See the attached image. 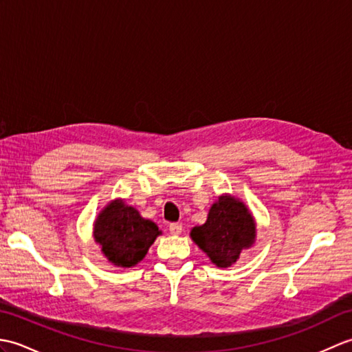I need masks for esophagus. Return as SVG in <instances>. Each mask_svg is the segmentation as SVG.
Here are the masks:
<instances>
[{
    "label": "esophagus",
    "instance_id": "obj_1",
    "mask_svg": "<svg viewBox=\"0 0 352 352\" xmlns=\"http://www.w3.org/2000/svg\"><path fill=\"white\" fill-rule=\"evenodd\" d=\"M182 231H183L182 223H177V222H174V223H169V233H170L172 236H178V234H182Z\"/></svg>",
    "mask_w": 352,
    "mask_h": 352
}]
</instances>
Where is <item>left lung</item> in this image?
<instances>
[{"instance_id":"left-lung-1","label":"left lung","mask_w":352,"mask_h":352,"mask_svg":"<svg viewBox=\"0 0 352 352\" xmlns=\"http://www.w3.org/2000/svg\"><path fill=\"white\" fill-rule=\"evenodd\" d=\"M190 237L213 265L230 267L256 243L257 223L241 198L222 193L212 204L203 226L190 230Z\"/></svg>"}]
</instances>
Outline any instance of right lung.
<instances>
[{"mask_svg":"<svg viewBox=\"0 0 352 352\" xmlns=\"http://www.w3.org/2000/svg\"><path fill=\"white\" fill-rule=\"evenodd\" d=\"M162 231L122 198L111 199L94 221V239L111 265L133 267L145 258Z\"/></svg>","mask_w":352,"mask_h":352,"instance_id":"obj_1","label":"right lung"}]
</instances>
